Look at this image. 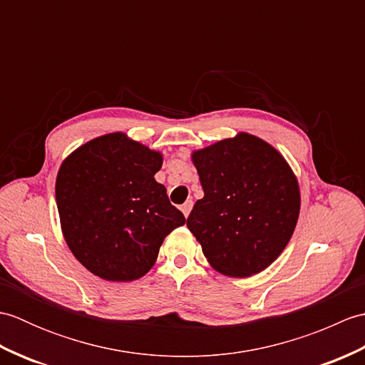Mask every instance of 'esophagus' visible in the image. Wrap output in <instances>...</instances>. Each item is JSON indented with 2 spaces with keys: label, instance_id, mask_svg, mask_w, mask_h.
Segmentation results:
<instances>
[{
  "label": "esophagus",
  "instance_id": "esophagus-1",
  "mask_svg": "<svg viewBox=\"0 0 365 365\" xmlns=\"http://www.w3.org/2000/svg\"><path fill=\"white\" fill-rule=\"evenodd\" d=\"M191 208H192V200H187V202H185V204L180 207V210H182V213L185 215V218H188V216H190Z\"/></svg>",
  "mask_w": 365,
  "mask_h": 365
}]
</instances>
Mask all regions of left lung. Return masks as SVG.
Masks as SVG:
<instances>
[{"instance_id":"obj_1","label":"left lung","mask_w":365,"mask_h":365,"mask_svg":"<svg viewBox=\"0 0 365 365\" xmlns=\"http://www.w3.org/2000/svg\"><path fill=\"white\" fill-rule=\"evenodd\" d=\"M204 197L187 226L213 269L247 277L268 268L297 227L299 183L282 153L259 136L237 133L191 153Z\"/></svg>"}]
</instances>
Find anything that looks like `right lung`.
<instances>
[{
	"instance_id": "obj_1",
	"label": "right lung",
	"mask_w": 365,
	"mask_h": 365,
	"mask_svg": "<svg viewBox=\"0 0 365 365\" xmlns=\"http://www.w3.org/2000/svg\"><path fill=\"white\" fill-rule=\"evenodd\" d=\"M163 153L122 131L67 155L56 175V205L68 250L92 274L111 282L143 277L160 247L187 220L155 180Z\"/></svg>"
}]
</instances>
